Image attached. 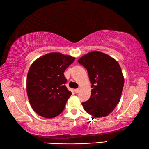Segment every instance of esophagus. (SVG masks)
<instances>
[{
    "label": "esophagus",
    "mask_w": 149,
    "mask_h": 149,
    "mask_svg": "<svg viewBox=\"0 0 149 149\" xmlns=\"http://www.w3.org/2000/svg\"><path fill=\"white\" fill-rule=\"evenodd\" d=\"M79 91H80V88H77V89H75V90H74V92H76V93L77 94V93H79Z\"/></svg>",
    "instance_id": "esophagus-1"
}]
</instances>
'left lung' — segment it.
<instances>
[{"label": "left lung", "mask_w": 149, "mask_h": 149, "mask_svg": "<svg viewBox=\"0 0 149 149\" xmlns=\"http://www.w3.org/2000/svg\"><path fill=\"white\" fill-rule=\"evenodd\" d=\"M78 62L87 69L92 84L91 96L82 103L84 109L93 117H105L119 103L125 79L116 59L107 54L92 51Z\"/></svg>", "instance_id": "left-lung-1"}]
</instances>
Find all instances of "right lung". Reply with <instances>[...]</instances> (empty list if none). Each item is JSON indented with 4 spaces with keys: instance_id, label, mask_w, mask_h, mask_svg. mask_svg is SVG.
I'll list each match as a JSON object with an SVG mask.
<instances>
[{
    "instance_id": "obj_1",
    "label": "right lung",
    "mask_w": 149,
    "mask_h": 149,
    "mask_svg": "<svg viewBox=\"0 0 149 149\" xmlns=\"http://www.w3.org/2000/svg\"><path fill=\"white\" fill-rule=\"evenodd\" d=\"M72 56L51 53L37 59L31 65L26 79V92L31 107L47 118L57 116L71 96L65 84V69L74 61Z\"/></svg>"
}]
</instances>
